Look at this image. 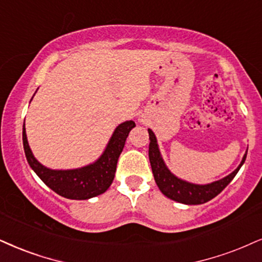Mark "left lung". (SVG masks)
I'll list each match as a JSON object with an SVG mask.
<instances>
[{
	"label": "left lung",
	"instance_id": "1",
	"mask_svg": "<svg viewBox=\"0 0 262 262\" xmlns=\"http://www.w3.org/2000/svg\"><path fill=\"white\" fill-rule=\"evenodd\" d=\"M148 134H149L150 140L149 161L154 180H156L158 187H159V189L164 195L175 200V202L182 203V204H203V203L209 202V200L215 198L217 194H220L222 190L227 187L228 183L234 179V176L237 175V172L244 164L245 158H247V153H245L239 166L230 175L224 177V179L208 183V185H195V183H190L179 179V177H176L167 169L163 158H161L156 135H154V132L150 128H148Z\"/></svg>",
	"mask_w": 262,
	"mask_h": 262
}]
</instances>
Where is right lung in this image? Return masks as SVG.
I'll return each mask as SVG.
<instances>
[{"instance_id":"obj_1","label":"right lung","mask_w":262,"mask_h":262,"mask_svg":"<svg viewBox=\"0 0 262 262\" xmlns=\"http://www.w3.org/2000/svg\"><path fill=\"white\" fill-rule=\"evenodd\" d=\"M134 121H125L115 128L106 148L93 164L80 169L52 170L38 163L29 147L25 122L23 125V146L29 165L57 194L68 199L85 200L102 194L114 180L119 156L124 149L125 141L132 128Z\"/></svg>"}]
</instances>
